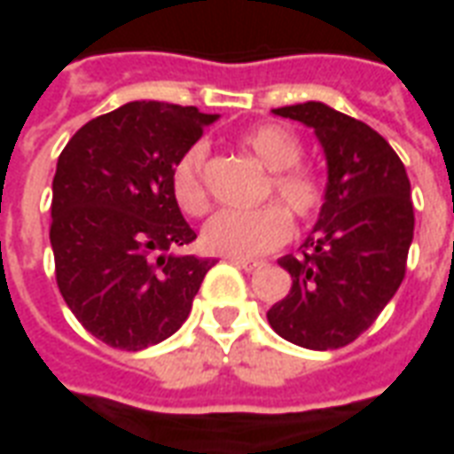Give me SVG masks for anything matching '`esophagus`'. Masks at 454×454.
<instances>
[{"instance_id":"esophagus-1","label":"esophagus","mask_w":454,"mask_h":454,"mask_svg":"<svg viewBox=\"0 0 454 454\" xmlns=\"http://www.w3.org/2000/svg\"><path fill=\"white\" fill-rule=\"evenodd\" d=\"M231 262L238 267H243L246 272H255V270H262V267H265L262 260H253V257H231Z\"/></svg>"}]
</instances>
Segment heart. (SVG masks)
<instances>
[{
	"instance_id": "obj_1",
	"label": "heart",
	"mask_w": 454,
	"mask_h": 454,
	"mask_svg": "<svg viewBox=\"0 0 454 454\" xmlns=\"http://www.w3.org/2000/svg\"><path fill=\"white\" fill-rule=\"evenodd\" d=\"M240 148L255 155L270 177L262 201H272L257 211H221L201 231L208 253L231 257H253L282 247L292 236V221L311 226L325 204V182L311 165L301 162L304 143L285 123L265 121L238 136ZM207 143H192L169 172L172 199L187 216H204L211 207L204 169Z\"/></svg>"
}]
</instances>
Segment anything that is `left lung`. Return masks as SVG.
I'll return each instance as SVG.
<instances>
[{
  "instance_id": "1",
  "label": "left lung",
  "mask_w": 454,
  "mask_h": 454,
  "mask_svg": "<svg viewBox=\"0 0 454 454\" xmlns=\"http://www.w3.org/2000/svg\"><path fill=\"white\" fill-rule=\"evenodd\" d=\"M275 114L316 130L328 187L299 255L279 257L292 289L267 311V321L294 345L338 350L377 321L403 282L413 240L409 175L389 143L348 114L321 102Z\"/></svg>"
}]
</instances>
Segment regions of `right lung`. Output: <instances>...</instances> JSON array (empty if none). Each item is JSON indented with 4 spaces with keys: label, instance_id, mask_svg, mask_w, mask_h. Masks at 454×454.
Masks as SVG:
<instances>
[{
    "label": "right lung",
    "instance_id": "right-lung-1",
    "mask_svg": "<svg viewBox=\"0 0 454 454\" xmlns=\"http://www.w3.org/2000/svg\"><path fill=\"white\" fill-rule=\"evenodd\" d=\"M216 114L130 102L65 145L53 177L55 282L84 331L119 350L162 342L187 321L216 260L175 255L197 233L169 192V172Z\"/></svg>",
    "mask_w": 454,
    "mask_h": 454
}]
</instances>
